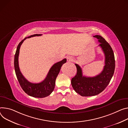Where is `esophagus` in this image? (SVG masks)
Wrapping results in <instances>:
<instances>
[{
  "instance_id": "1",
  "label": "esophagus",
  "mask_w": 128,
  "mask_h": 128,
  "mask_svg": "<svg viewBox=\"0 0 128 128\" xmlns=\"http://www.w3.org/2000/svg\"><path fill=\"white\" fill-rule=\"evenodd\" d=\"M74 60V59L72 56H69L67 57V61L68 62H72Z\"/></svg>"
}]
</instances>
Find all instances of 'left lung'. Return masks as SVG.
<instances>
[{"label":"left lung","instance_id":"8db88e82","mask_svg":"<svg viewBox=\"0 0 128 128\" xmlns=\"http://www.w3.org/2000/svg\"><path fill=\"white\" fill-rule=\"evenodd\" d=\"M94 37L98 39L105 59L104 66L101 73L94 77L83 76L82 69L75 64L77 72L72 79V85L74 91L82 96H94L102 92L109 84L115 70V58L113 51L109 44L100 35Z\"/></svg>","mask_w":128,"mask_h":128}]
</instances>
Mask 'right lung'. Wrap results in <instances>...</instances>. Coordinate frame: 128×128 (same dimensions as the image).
<instances>
[{
	"mask_svg": "<svg viewBox=\"0 0 128 128\" xmlns=\"http://www.w3.org/2000/svg\"><path fill=\"white\" fill-rule=\"evenodd\" d=\"M41 34H34L25 38L18 44L14 58V67L16 76L22 89L28 96L38 98H43L50 96L54 91L55 81L62 65L66 62V59L58 62L52 65L46 78L39 83H32L28 81L21 74L18 64L19 50L22 43L27 38L41 36Z\"/></svg>",
	"mask_w": 128,
	"mask_h": 128,
	"instance_id": "right-lung-1",
	"label": "right lung"
}]
</instances>
